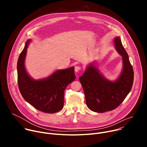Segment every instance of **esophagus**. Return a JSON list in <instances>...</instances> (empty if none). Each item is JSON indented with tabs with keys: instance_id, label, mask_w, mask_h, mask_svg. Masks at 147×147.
<instances>
[{
	"instance_id": "obj_1",
	"label": "esophagus",
	"mask_w": 147,
	"mask_h": 147,
	"mask_svg": "<svg viewBox=\"0 0 147 147\" xmlns=\"http://www.w3.org/2000/svg\"><path fill=\"white\" fill-rule=\"evenodd\" d=\"M81 69V67H80V66H78V65L76 66H75V67H74V70H75V71H76V73H78V72Z\"/></svg>"
}]
</instances>
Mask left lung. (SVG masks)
Instances as JSON below:
<instances>
[{
	"mask_svg": "<svg viewBox=\"0 0 147 147\" xmlns=\"http://www.w3.org/2000/svg\"><path fill=\"white\" fill-rule=\"evenodd\" d=\"M116 50L122 56L123 69L115 81L105 77L93 63H90L79 78L84 92L87 106L92 111L103 113L118 107L130 92L134 72L129 55L119 36L114 39Z\"/></svg>",
	"mask_w": 147,
	"mask_h": 147,
	"instance_id": "8db88e82",
	"label": "left lung"
}]
</instances>
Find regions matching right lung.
I'll return each mask as SVG.
<instances>
[{
    "label": "right lung",
    "mask_w": 147,
    "mask_h": 147,
    "mask_svg": "<svg viewBox=\"0 0 147 147\" xmlns=\"http://www.w3.org/2000/svg\"><path fill=\"white\" fill-rule=\"evenodd\" d=\"M28 39L17 61V78L20 92L23 98L37 110L54 113L63 108L64 92L74 81V67L55 71L47 78L35 80L30 76L25 67Z\"/></svg>",
    "instance_id": "add662e5"
}]
</instances>
